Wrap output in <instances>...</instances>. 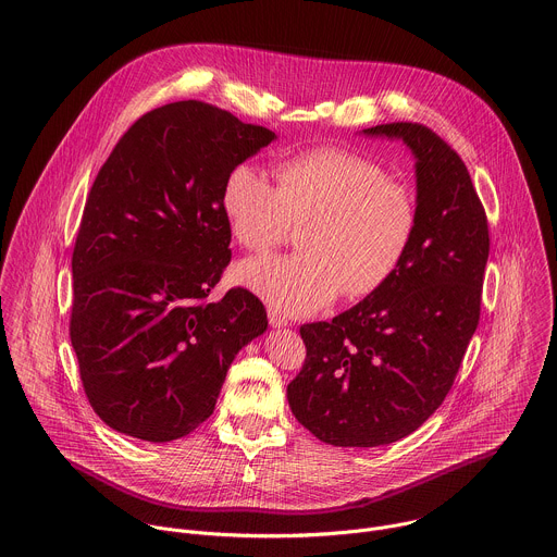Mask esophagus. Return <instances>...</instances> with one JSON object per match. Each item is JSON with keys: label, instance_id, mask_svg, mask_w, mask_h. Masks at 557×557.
I'll return each mask as SVG.
<instances>
[{"label": "esophagus", "instance_id": "34e87169", "mask_svg": "<svg viewBox=\"0 0 557 557\" xmlns=\"http://www.w3.org/2000/svg\"><path fill=\"white\" fill-rule=\"evenodd\" d=\"M269 323H271L273 327H284V325H288V319L282 317V312L269 308Z\"/></svg>", "mask_w": 557, "mask_h": 557}]
</instances>
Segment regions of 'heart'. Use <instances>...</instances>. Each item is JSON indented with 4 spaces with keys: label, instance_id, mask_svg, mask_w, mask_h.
<instances>
[{
    "label": "heart",
    "instance_id": "1",
    "mask_svg": "<svg viewBox=\"0 0 557 557\" xmlns=\"http://www.w3.org/2000/svg\"><path fill=\"white\" fill-rule=\"evenodd\" d=\"M234 240L251 253L282 245L301 225V251L243 262L236 280L288 317L312 314L338 295L381 290L409 256L420 206L407 183L372 157L336 146L288 154L275 185L251 163H236L221 190Z\"/></svg>",
    "mask_w": 557,
    "mask_h": 557
}]
</instances>
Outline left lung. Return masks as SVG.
Here are the masks:
<instances>
[{"mask_svg":"<svg viewBox=\"0 0 557 557\" xmlns=\"http://www.w3.org/2000/svg\"><path fill=\"white\" fill-rule=\"evenodd\" d=\"M364 133L413 150L420 227L381 290L299 327L306 358L286 396L317 440L374 448L411 435L448 396L479 325L490 232L463 159L433 128L389 122Z\"/></svg>","mask_w":557,"mask_h":557,"instance_id":"left-lung-1","label":"left lung"}]
</instances>
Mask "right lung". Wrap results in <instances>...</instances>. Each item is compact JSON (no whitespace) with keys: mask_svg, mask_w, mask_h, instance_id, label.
Masks as SVG:
<instances>
[{"mask_svg":"<svg viewBox=\"0 0 557 557\" xmlns=\"http://www.w3.org/2000/svg\"><path fill=\"white\" fill-rule=\"evenodd\" d=\"M273 139L178 100L135 120L98 170L72 253L70 338L85 396L113 431L146 442L193 433L238 349L267 330L247 288L208 297L232 262L223 181Z\"/></svg>","mask_w":557,"mask_h":557,"instance_id":"1","label":"right lung"}]
</instances>
